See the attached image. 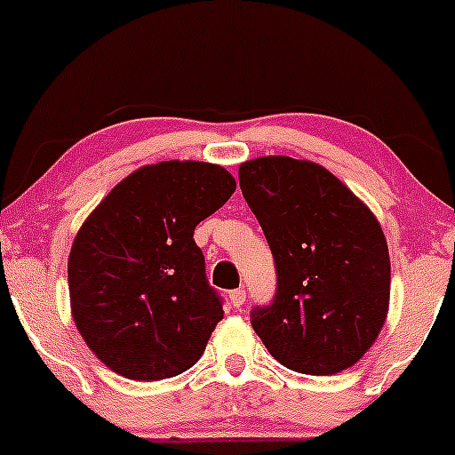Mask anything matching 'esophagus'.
<instances>
[{
  "label": "esophagus",
  "mask_w": 455,
  "mask_h": 455,
  "mask_svg": "<svg viewBox=\"0 0 455 455\" xmlns=\"http://www.w3.org/2000/svg\"><path fill=\"white\" fill-rule=\"evenodd\" d=\"M228 299H231V304L235 307H242L243 301H245V291H242V289L231 291V293H228Z\"/></svg>",
  "instance_id": "esophagus-1"
}]
</instances>
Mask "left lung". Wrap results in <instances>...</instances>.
Listing matches in <instances>:
<instances>
[{"instance_id":"8db88e82","label":"left lung","mask_w":455,"mask_h":455,"mask_svg":"<svg viewBox=\"0 0 455 455\" xmlns=\"http://www.w3.org/2000/svg\"><path fill=\"white\" fill-rule=\"evenodd\" d=\"M239 186L275 265V295L250 312L271 357L301 374L351 368L389 307L387 242L374 213L316 162L267 156Z\"/></svg>"}]
</instances>
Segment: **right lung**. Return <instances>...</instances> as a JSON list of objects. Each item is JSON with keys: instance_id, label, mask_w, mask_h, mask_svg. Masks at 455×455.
<instances>
[{"instance_id": "1", "label": "right lung", "mask_w": 455, "mask_h": 455, "mask_svg": "<svg viewBox=\"0 0 455 455\" xmlns=\"http://www.w3.org/2000/svg\"><path fill=\"white\" fill-rule=\"evenodd\" d=\"M235 192L210 162H158L104 196L68 259L72 318L113 372L160 380L198 362L222 297L210 286L195 228Z\"/></svg>"}]
</instances>
